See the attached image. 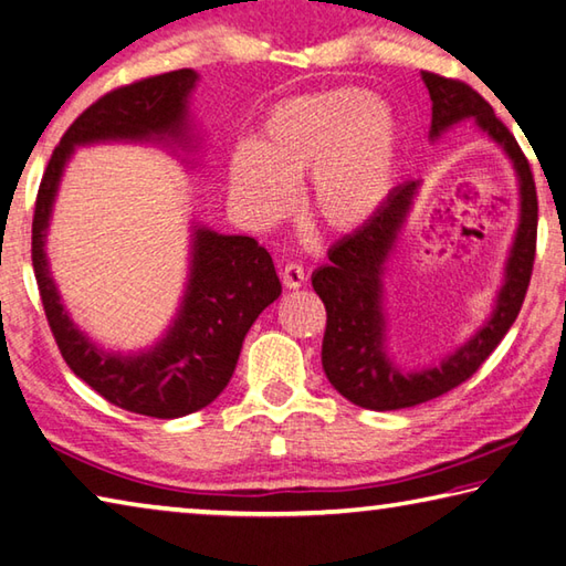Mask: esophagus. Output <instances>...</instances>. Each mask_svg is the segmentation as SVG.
Returning a JSON list of instances; mask_svg holds the SVG:
<instances>
[{
  "label": "esophagus",
  "mask_w": 566,
  "mask_h": 566,
  "mask_svg": "<svg viewBox=\"0 0 566 566\" xmlns=\"http://www.w3.org/2000/svg\"><path fill=\"white\" fill-rule=\"evenodd\" d=\"M281 279H283V285H285V287H291V291H297V287L305 285L307 275H305L301 263H287L285 269L281 271Z\"/></svg>",
  "instance_id": "34e87169"
}]
</instances>
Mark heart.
Instances as JSON below:
<instances>
[{
	"label": "heart",
	"mask_w": 566,
	"mask_h": 566,
	"mask_svg": "<svg viewBox=\"0 0 566 566\" xmlns=\"http://www.w3.org/2000/svg\"><path fill=\"white\" fill-rule=\"evenodd\" d=\"M399 159L401 125L391 105L361 88H333L275 103L253 145L231 150L227 187L251 227H271L307 179L315 221L352 233L387 205Z\"/></svg>",
	"instance_id": "b5f03b06"
}]
</instances>
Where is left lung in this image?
<instances>
[{
    "mask_svg": "<svg viewBox=\"0 0 566 566\" xmlns=\"http://www.w3.org/2000/svg\"><path fill=\"white\" fill-rule=\"evenodd\" d=\"M421 78L433 103L429 140H441L451 127L473 120L515 169L520 214L490 315L463 345L436 365L419 369L399 367L389 349L387 275L421 191V179L399 185L367 227L339 239L327 251L329 263L313 273V287L327 311L323 369L347 401L371 411L416 407L471 377L513 327L535 263L537 191L515 137L471 85L429 71H421Z\"/></svg>",
    "mask_w": 566,
    "mask_h": 566,
    "instance_id": "8db88e82",
    "label": "left lung"
}]
</instances>
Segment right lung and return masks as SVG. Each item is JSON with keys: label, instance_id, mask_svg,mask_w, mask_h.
Wrapping results in <instances>:
<instances>
[{"label": "right lung", "instance_id": "right-lung-1", "mask_svg": "<svg viewBox=\"0 0 566 566\" xmlns=\"http://www.w3.org/2000/svg\"><path fill=\"white\" fill-rule=\"evenodd\" d=\"M199 73H163L117 88L83 111L53 150L41 179L31 261L51 333L73 375L125 411L179 419L205 409L227 387L243 347V337L265 307L281 295L271 253L251 237L219 233L205 223L189 227V265L177 313L155 345L130 352L101 347L73 323L53 281L46 239L63 172L76 147L130 143L153 145L195 167L201 150L191 117V93Z\"/></svg>", "mask_w": 566, "mask_h": 566}]
</instances>
